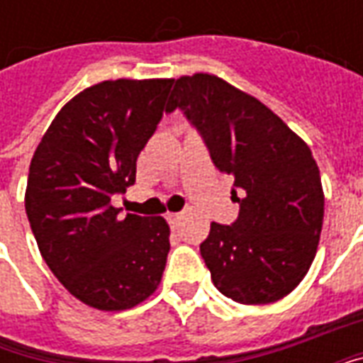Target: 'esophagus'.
I'll return each instance as SVG.
<instances>
[{"mask_svg":"<svg viewBox=\"0 0 363 363\" xmlns=\"http://www.w3.org/2000/svg\"><path fill=\"white\" fill-rule=\"evenodd\" d=\"M182 213H167V221L171 223V225H177L179 221H181Z\"/></svg>","mask_w":363,"mask_h":363,"instance_id":"obj_1","label":"esophagus"}]
</instances>
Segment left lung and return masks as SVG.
I'll return each instance as SVG.
<instances>
[{"instance_id": "obj_1", "label": "left lung", "mask_w": 363, "mask_h": 363, "mask_svg": "<svg viewBox=\"0 0 363 363\" xmlns=\"http://www.w3.org/2000/svg\"><path fill=\"white\" fill-rule=\"evenodd\" d=\"M182 111L233 177L239 218L212 221L200 255L216 288L245 305L278 301L303 280L319 245L325 196L309 145L268 106L216 75L181 77L167 112Z\"/></svg>"}]
</instances>
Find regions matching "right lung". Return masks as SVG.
Wrapping results in <instances>:
<instances>
[{"instance_id": "right-lung-1", "label": "right lung", "mask_w": 363, "mask_h": 363, "mask_svg": "<svg viewBox=\"0 0 363 363\" xmlns=\"http://www.w3.org/2000/svg\"><path fill=\"white\" fill-rule=\"evenodd\" d=\"M173 79H116L75 95L56 114L28 169L25 210L46 264L101 311H122L157 289L163 218H120L111 198L135 182L140 151L163 118Z\"/></svg>"}]
</instances>
